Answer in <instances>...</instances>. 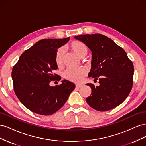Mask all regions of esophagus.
I'll list each match as a JSON object with an SVG mask.
<instances>
[{
  "instance_id": "esophagus-1",
  "label": "esophagus",
  "mask_w": 146,
  "mask_h": 146,
  "mask_svg": "<svg viewBox=\"0 0 146 146\" xmlns=\"http://www.w3.org/2000/svg\"><path fill=\"white\" fill-rule=\"evenodd\" d=\"M82 86V85H80V84H76V86L77 88H80Z\"/></svg>"
}]
</instances>
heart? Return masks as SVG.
Returning <instances> with one entry per match:
<instances>
[{"label": "heart", "mask_w": 146, "mask_h": 146, "mask_svg": "<svg viewBox=\"0 0 146 146\" xmlns=\"http://www.w3.org/2000/svg\"><path fill=\"white\" fill-rule=\"evenodd\" d=\"M69 47L75 54L80 58L85 56L88 52V47L85 44L80 41H73L70 44ZM64 50L63 48H60L56 51L55 61L57 66H61L63 64ZM86 70L84 68L77 69H68L64 73V77L66 80L74 83H80L86 76Z\"/></svg>", "instance_id": "b5f03b06"}]
</instances>
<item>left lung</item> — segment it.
Listing matches in <instances>:
<instances>
[{"label": "left lung", "instance_id": "8db88e82", "mask_svg": "<svg viewBox=\"0 0 146 146\" xmlns=\"http://www.w3.org/2000/svg\"><path fill=\"white\" fill-rule=\"evenodd\" d=\"M74 38L90 49L91 68L88 77L99 80L98 86L86 84L92 89L86 102L99 111L117 107L127 98L133 85V64L127 53L111 39L101 34L78 35Z\"/></svg>", "mask_w": 146, "mask_h": 146}]
</instances>
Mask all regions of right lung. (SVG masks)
I'll return each mask as SVG.
<instances>
[{"mask_svg":"<svg viewBox=\"0 0 146 146\" xmlns=\"http://www.w3.org/2000/svg\"><path fill=\"white\" fill-rule=\"evenodd\" d=\"M70 38L42 39L25 50L12 70L14 91L17 98L31 111L44 116L51 115L63 107L75 84L61 81L52 86V80L61 77L53 72L58 66L55 61L56 51Z\"/></svg>","mask_w":146,"mask_h":146,"instance_id":"obj_1","label":"right lung"}]
</instances>
